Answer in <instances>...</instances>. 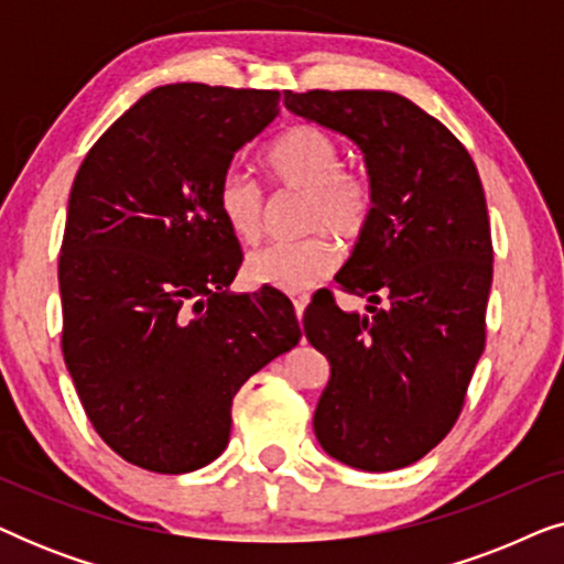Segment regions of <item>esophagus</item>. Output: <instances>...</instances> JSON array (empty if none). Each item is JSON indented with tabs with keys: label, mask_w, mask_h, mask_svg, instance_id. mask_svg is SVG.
Instances as JSON below:
<instances>
[{
	"label": "esophagus",
	"mask_w": 564,
	"mask_h": 564,
	"mask_svg": "<svg viewBox=\"0 0 564 564\" xmlns=\"http://www.w3.org/2000/svg\"><path fill=\"white\" fill-rule=\"evenodd\" d=\"M307 300H311V295H307V292H292V305H295V315H297V321L303 318Z\"/></svg>",
	"instance_id": "obj_1"
}]
</instances>
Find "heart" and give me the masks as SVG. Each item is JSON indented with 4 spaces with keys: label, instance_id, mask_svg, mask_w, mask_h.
Listing matches in <instances>:
<instances>
[{
    "label": "heart",
    "instance_id": "heart-1",
    "mask_svg": "<svg viewBox=\"0 0 564 564\" xmlns=\"http://www.w3.org/2000/svg\"><path fill=\"white\" fill-rule=\"evenodd\" d=\"M269 184L303 192L300 228L311 234L297 241L261 246L246 259L251 282L303 292L334 272L338 249L326 230L341 241H357L375 207L367 176L344 166V149L334 135L315 126H295L269 145L264 159ZM215 207L223 226L241 243L259 241L264 228V192L257 182L228 169L215 187Z\"/></svg>",
    "mask_w": 564,
    "mask_h": 564
}]
</instances>
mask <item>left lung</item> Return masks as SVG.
<instances>
[{"label":"left lung","mask_w":564,"mask_h":564,"mask_svg":"<svg viewBox=\"0 0 564 564\" xmlns=\"http://www.w3.org/2000/svg\"><path fill=\"white\" fill-rule=\"evenodd\" d=\"M284 107L351 138L375 195L336 274L344 292L367 295L369 315L323 292L303 318L330 361L315 436L365 473L408 467L457 423L485 349L492 241L480 174L449 128L395 91H284Z\"/></svg>","instance_id":"8db88e82"}]
</instances>
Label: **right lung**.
I'll use <instances>...</instances> for the list:
<instances>
[{
    "instance_id": "add662e5",
    "label": "right lung",
    "mask_w": 564,
    "mask_h": 564,
    "mask_svg": "<svg viewBox=\"0 0 564 564\" xmlns=\"http://www.w3.org/2000/svg\"><path fill=\"white\" fill-rule=\"evenodd\" d=\"M280 91L166 84L105 130L68 197L61 349L84 413L130 465L182 475L228 446L241 384L300 341L280 290L234 295L241 246L215 187Z\"/></svg>"
}]
</instances>
